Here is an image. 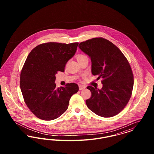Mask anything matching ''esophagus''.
<instances>
[{"label":"esophagus","mask_w":154,"mask_h":154,"mask_svg":"<svg viewBox=\"0 0 154 154\" xmlns=\"http://www.w3.org/2000/svg\"><path fill=\"white\" fill-rule=\"evenodd\" d=\"M85 86H84V85H79V89L80 90H84V89H85Z\"/></svg>","instance_id":"1"}]
</instances>
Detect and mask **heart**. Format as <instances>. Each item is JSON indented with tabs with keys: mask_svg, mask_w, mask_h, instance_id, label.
Here are the masks:
<instances>
[{
	"mask_svg": "<svg viewBox=\"0 0 154 154\" xmlns=\"http://www.w3.org/2000/svg\"><path fill=\"white\" fill-rule=\"evenodd\" d=\"M86 57H87L85 55H84V54H79V55H77L76 58H77V60H80L81 59L84 58H86Z\"/></svg>",
	"mask_w": 154,
	"mask_h": 154,
	"instance_id": "obj_1",
	"label": "heart"
}]
</instances>
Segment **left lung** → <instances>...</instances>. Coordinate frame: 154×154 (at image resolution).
I'll list each match as a JSON object with an SVG mask.
<instances>
[{
	"mask_svg": "<svg viewBox=\"0 0 154 154\" xmlns=\"http://www.w3.org/2000/svg\"><path fill=\"white\" fill-rule=\"evenodd\" d=\"M79 47L90 57L92 74L102 79L101 89L87 87L92 94L86 100L88 109L102 117L117 115L132 95L134 80L129 62L116 45L102 37L81 42Z\"/></svg>",
	"mask_w": 154,
	"mask_h": 154,
	"instance_id": "8db88e82",
	"label": "left lung"
}]
</instances>
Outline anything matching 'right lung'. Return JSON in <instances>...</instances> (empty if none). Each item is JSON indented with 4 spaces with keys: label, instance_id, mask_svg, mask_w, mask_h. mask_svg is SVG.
<instances>
[{
    "label": "right lung",
    "instance_id": "1",
    "mask_svg": "<svg viewBox=\"0 0 154 154\" xmlns=\"http://www.w3.org/2000/svg\"><path fill=\"white\" fill-rule=\"evenodd\" d=\"M78 45L46 43L28 55L21 72L20 88L26 106L37 117L46 121L59 117L67 109L72 96L79 91L77 84L57 88L55 83V74L65 71Z\"/></svg>",
    "mask_w": 154,
    "mask_h": 154
}]
</instances>
